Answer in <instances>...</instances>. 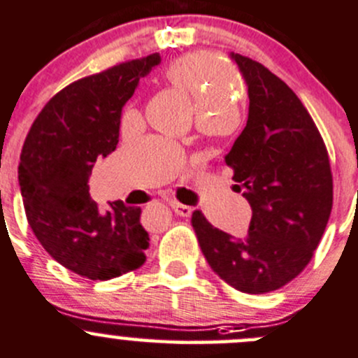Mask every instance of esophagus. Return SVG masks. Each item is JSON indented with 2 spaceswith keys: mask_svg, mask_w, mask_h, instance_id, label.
I'll return each mask as SVG.
<instances>
[{
  "mask_svg": "<svg viewBox=\"0 0 358 358\" xmlns=\"http://www.w3.org/2000/svg\"><path fill=\"white\" fill-rule=\"evenodd\" d=\"M172 208H174V212L178 213L179 217H189L191 212H193V208H191V206L178 203V201H174V203H172Z\"/></svg>",
  "mask_w": 358,
  "mask_h": 358,
  "instance_id": "esophagus-1",
  "label": "esophagus"
}]
</instances>
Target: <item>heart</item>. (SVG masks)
<instances>
[{
  "instance_id": "b5f03b06",
  "label": "heart",
  "mask_w": 358,
  "mask_h": 358,
  "mask_svg": "<svg viewBox=\"0 0 358 358\" xmlns=\"http://www.w3.org/2000/svg\"><path fill=\"white\" fill-rule=\"evenodd\" d=\"M167 77L196 98L201 113L231 110L229 86H227L231 72L219 62L203 55H189L176 60L167 69ZM136 115H138L136 110H124L122 122H131Z\"/></svg>"
}]
</instances>
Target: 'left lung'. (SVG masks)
<instances>
[{
    "label": "left lung",
    "mask_w": 358,
    "mask_h": 358,
    "mask_svg": "<svg viewBox=\"0 0 358 358\" xmlns=\"http://www.w3.org/2000/svg\"><path fill=\"white\" fill-rule=\"evenodd\" d=\"M231 58L250 108L226 164L252 222L245 238L213 227L200 210L191 224L212 271L238 291L262 294L288 285L310 262L333 208V174L322 136L288 84L252 58Z\"/></svg>",
    "instance_id": "obj_1"
}]
</instances>
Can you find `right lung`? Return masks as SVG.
I'll use <instances>...</instances> for the list:
<instances>
[{"instance_id": "right-lung-1", "label": "right lung", "mask_w": 358, "mask_h": 358, "mask_svg": "<svg viewBox=\"0 0 358 358\" xmlns=\"http://www.w3.org/2000/svg\"><path fill=\"white\" fill-rule=\"evenodd\" d=\"M158 64L153 53L69 84L44 105L22 148L18 182L32 233L58 264L93 281L146 260L141 208L115 201L99 212L87 180L98 158L117 148L125 101Z\"/></svg>"}]
</instances>
